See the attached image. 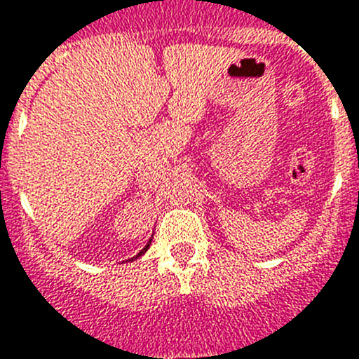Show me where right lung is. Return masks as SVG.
Listing matches in <instances>:
<instances>
[{"label": "right lung", "mask_w": 359, "mask_h": 359, "mask_svg": "<svg viewBox=\"0 0 359 359\" xmlns=\"http://www.w3.org/2000/svg\"><path fill=\"white\" fill-rule=\"evenodd\" d=\"M151 241H152V239H149V243H147V244H145V248H144V250H142V252H140V253H138V255H136V257H133L131 261H135V259H138V257H140V255H144V253H145V252H147V250H149V246H151Z\"/></svg>", "instance_id": "right-lung-1"}]
</instances>
